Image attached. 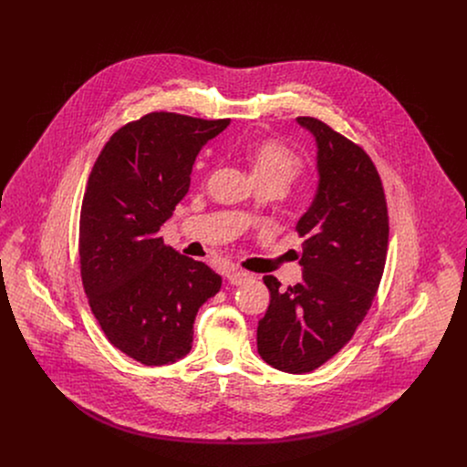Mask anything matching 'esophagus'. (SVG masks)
Returning a JSON list of instances; mask_svg holds the SVG:
<instances>
[{"instance_id":"1","label":"esophagus","mask_w":467,"mask_h":467,"mask_svg":"<svg viewBox=\"0 0 467 467\" xmlns=\"http://www.w3.org/2000/svg\"><path fill=\"white\" fill-rule=\"evenodd\" d=\"M226 278H228V282H230L232 285H243L244 282H248V280L252 278V275H250V273H246V271L232 269V271L226 275Z\"/></svg>"}]
</instances>
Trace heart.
I'll return each mask as SVG.
<instances>
[{
    "label": "heart",
    "mask_w": 467,
    "mask_h": 467,
    "mask_svg": "<svg viewBox=\"0 0 467 467\" xmlns=\"http://www.w3.org/2000/svg\"><path fill=\"white\" fill-rule=\"evenodd\" d=\"M248 158L261 183H278L284 189L302 172L304 160L285 143L263 140L248 149Z\"/></svg>",
    "instance_id": "obj_1"
}]
</instances>
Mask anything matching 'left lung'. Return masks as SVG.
I'll return each instance as SVG.
<instances>
[{
    "label": "left lung",
    "mask_w": 467,
    "mask_h": 467,
    "mask_svg": "<svg viewBox=\"0 0 467 467\" xmlns=\"http://www.w3.org/2000/svg\"><path fill=\"white\" fill-rule=\"evenodd\" d=\"M318 145V194L300 217L304 280L282 289L266 275L269 307L257 350L276 370L306 374L336 356L367 317L387 261L389 208L363 147L313 117H298Z\"/></svg>",
    "instance_id": "obj_1"
}]
</instances>
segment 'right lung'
<instances>
[{
	"label": "right lung",
	"mask_w": 467,
	"mask_h": 467,
	"mask_svg": "<svg viewBox=\"0 0 467 467\" xmlns=\"http://www.w3.org/2000/svg\"><path fill=\"white\" fill-rule=\"evenodd\" d=\"M230 119L152 111L122 126L100 150L78 226L80 278L100 329L147 367L182 359L201 306L221 276L158 235L191 187L201 147Z\"/></svg>",
	"instance_id": "add662e5"
}]
</instances>
